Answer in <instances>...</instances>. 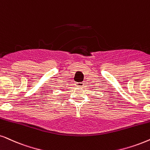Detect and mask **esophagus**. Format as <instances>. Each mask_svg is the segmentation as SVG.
I'll list each match as a JSON object with an SVG mask.
<instances>
[{
	"label": "esophagus",
	"instance_id": "1",
	"mask_svg": "<svg viewBox=\"0 0 150 150\" xmlns=\"http://www.w3.org/2000/svg\"><path fill=\"white\" fill-rule=\"evenodd\" d=\"M83 85H84V83L82 82H79L75 84V86H76V87H78V88H81V87H83Z\"/></svg>",
	"mask_w": 150,
	"mask_h": 150
}]
</instances>
